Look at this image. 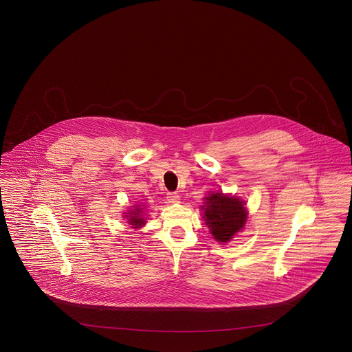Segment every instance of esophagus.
<instances>
[{"instance_id":"34e87169","label":"esophagus","mask_w":352,"mask_h":352,"mask_svg":"<svg viewBox=\"0 0 352 352\" xmlns=\"http://www.w3.org/2000/svg\"><path fill=\"white\" fill-rule=\"evenodd\" d=\"M167 200L168 203H179V200H180V196H179V193H176V192H170V193H168Z\"/></svg>"}]
</instances>
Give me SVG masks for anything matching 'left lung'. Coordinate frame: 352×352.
I'll use <instances>...</instances> for the list:
<instances>
[{
  "label": "left lung",
  "mask_w": 352,
  "mask_h": 352,
  "mask_svg": "<svg viewBox=\"0 0 352 352\" xmlns=\"http://www.w3.org/2000/svg\"><path fill=\"white\" fill-rule=\"evenodd\" d=\"M204 219L212 236L220 242H228L246 221V209L243 201L236 197L213 193L205 197Z\"/></svg>",
  "instance_id": "left-lung-1"
}]
</instances>
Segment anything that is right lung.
Wrapping results in <instances>:
<instances>
[{"label":"right lung","mask_w":352,"mask_h":352,"mask_svg":"<svg viewBox=\"0 0 352 352\" xmlns=\"http://www.w3.org/2000/svg\"><path fill=\"white\" fill-rule=\"evenodd\" d=\"M140 212H142V208H136V209H132L131 212H129V213H130L129 222H130L132 226H135V228L142 226V225L144 223V219L140 217Z\"/></svg>","instance_id":"obj_1"}]
</instances>
